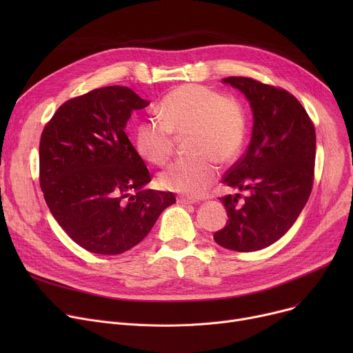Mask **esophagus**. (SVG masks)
I'll list each match as a JSON object with an SVG mask.
<instances>
[{"label": "esophagus", "instance_id": "1", "mask_svg": "<svg viewBox=\"0 0 353 353\" xmlns=\"http://www.w3.org/2000/svg\"><path fill=\"white\" fill-rule=\"evenodd\" d=\"M177 203H180V205H194L196 200H193V199H189V197H183V196H179V197H177Z\"/></svg>", "mask_w": 353, "mask_h": 353}]
</instances>
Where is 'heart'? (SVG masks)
Returning a JSON list of instances; mask_svg holds the SVG:
<instances>
[{
	"mask_svg": "<svg viewBox=\"0 0 353 353\" xmlns=\"http://www.w3.org/2000/svg\"><path fill=\"white\" fill-rule=\"evenodd\" d=\"M160 120L136 127V148L148 163L163 165L174 153V137L189 134L192 157L179 160L160 173V186L186 196L205 193L217 176V165L233 161L246 137V114L237 100L199 84L180 85L161 99Z\"/></svg>",
	"mask_w": 353,
	"mask_h": 353,
	"instance_id": "b5f03b06",
	"label": "heart"
}]
</instances>
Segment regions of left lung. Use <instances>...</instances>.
<instances>
[{
	"label": "left lung",
	"mask_w": 353,
	"mask_h": 353,
	"mask_svg": "<svg viewBox=\"0 0 353 353\" xmlns=\"http://www.w3.org/2000/svg\"><path fill=\"white\" fill-rule=\"evenodd\" d=\"M253 111L246 153L223 177L232 189L248 192L221 197L226 226L216 243L236 252H254L279 240L296 221L310 196L314 176L316 133L306 110L289 91L249 77H228Z\"/></svg>",
	"instance_id": "1"
}]
</instances>
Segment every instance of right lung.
<instances>
[{
	"label": "right lung",
	"instance_id": "obj_1",
	"mask_svg": "<svg viewBox=\"0 0 353 353\" xmlns=\"http://www.w3.org/2000/svg\"><path fill=\"white\" fill-rule=\"evenodd\" d=\"M148 104L128 87L96 88L60 105L43 130L40 186L47 206L91 253L134 248L176 203L173 193L143 189L152 174L124 132L133 111Z\"/></svg>",
	"mask_w": 353,
	"mask_h": 353
}]
</instances>
